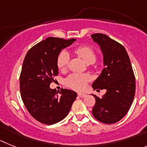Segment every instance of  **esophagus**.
I'll use <instances>...</instances> for the list:
<instances>
[{"mask_svg": "<svg viewBox=\"0 0 147 147\" xmlns=\"http://www.w3.org/2000/svg\"><path fill=\"white\" fill-rule=\"evenodd\" d=\"M78 95L80 98H84V97H86V95L85 93H82V92H78Z\"/></svg>", "mask_w": 147, "mask_h": 147, "instance_id": "34e87169", "label": "esophagus"}]
</instances>
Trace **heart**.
I'll list each match as a JSON object with an SVG mask.
<instances>
[{
	"label": "heart",
	"instance_id": "obj_1",
	"mask_svg": "<svg viewBox=\"0 0 147 147\" xmlns=\"http://www.w3.org/2000/svg\"><path fill=\"white\" fill-rule=\"evenodd\" d=\"M75 52L81 57L86 63H92L96 61L97 55L95 50L89 46H81L75 49ZM69 63V55L64 51L59 53L57 58V66L60 71H65ZM91 80V76L87 73H72L65 80L68 87L76 90H81L86 86V83Z\"/></svg>",
	"mask_w": 147,
	"mask_h": 147
}]
</instances>
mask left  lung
Masks as SVG:
<instances>
[{
	"label": "left lung",
	"instance_id": "1",
	"mask_svg": "<svg viewBox=\"0 0 147 147\" xmlns=\"http://www.w3.org/2000/svg\"><path fill=\"white\" fill-rule=\"evenodd\" d=\"M91 37L100 47L104 64L92 87L107 90L101 98L92 95L95 98L92 115L102 123L112 124L122 119L132 105L135 93V75L123 45L102 33Z\"/></svg>",
	"mask_w": 147,
	"mask_h": 147
}]
</instances>
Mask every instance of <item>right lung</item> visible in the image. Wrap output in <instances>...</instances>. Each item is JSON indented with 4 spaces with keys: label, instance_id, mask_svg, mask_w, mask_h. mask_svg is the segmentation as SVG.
Wrapping results in <instances>:
<instances>
[{
    "label": "right lung",
    "instance_id": "obj_1",
    "mask_svg": "<svg viewBox=\"0 0 147 147\" xmlns=\"http://www.w3.org/2000/svg\"><path fill=\"white\" fill-rule=\"evenodd\" d=\"M76 39L49 37L28 51L20 75L21 98L29 114L47 125L62 121L68 115L77 93L62 89L58 95L49 85L58 74L57 58L61 49Z\"/></svg>",
    "mask_w": 147,
    "mask_h": 147
}]
</instances>
